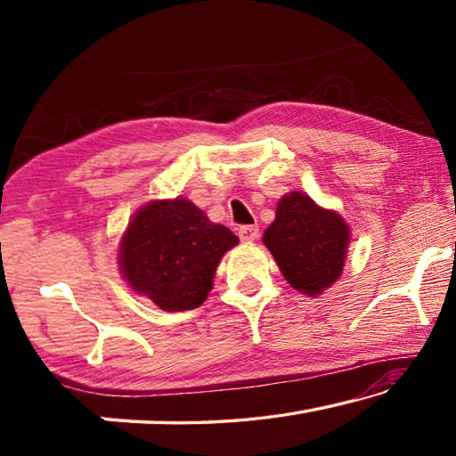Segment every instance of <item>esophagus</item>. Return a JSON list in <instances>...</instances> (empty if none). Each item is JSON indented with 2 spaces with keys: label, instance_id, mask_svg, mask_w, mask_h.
<instances>
[{
  "label": "esophagus",
  "instance_id": "obj_1",
  "mask_svg": "<svg viewBox=\"0 0 456 456\" xmlns=\"http://www.w3.org/2000/svg\"><path fill=\"white\" fill-rule=\"evenodd\" d=\"M239 237H241V241H245V243L256 241V239L259 237V227L257 225H243V227H239Z\"/></svg>",
  "mask_w": 456,
  "mask_h": 456
}]
</instances>
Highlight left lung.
<instances>
[{
	"mask_svg": "<svg viewBox=\"0 0 456 456\" xmlns=\"http://www.w3.org/2000/svg\"><path fill=\"white\" fill-rule=\"evenodd\" d=\"M352 231L342 215L323 209L305 192L291 191L277 203L264 245L293 289L320 296L339 280Z\"/></svg>",
	"mask_w": 456,
	"mask_h": 456,
	"instance_id": "obj_1",
	"label": "left lung"
}]
</instances>
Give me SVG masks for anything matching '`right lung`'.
Here are the masks:
<instances>
[{
	"mask_svg": "<svg viewBox=\"0 0 456 456\" xmlns=\"http://www.w3.org/2000/svg\"><path fill=\"white\" fill-rule=\"evenodd\" d=\"M237 235L189 199H159L142 205L118 243V267L128 288L165 312L195 310L213 289L223 256Z\"/></svg>",
	"mask_w": 456,
	"mask_h": 456,
	"instance_id": "1",
	"label": "right lung"
}]
</instances>
